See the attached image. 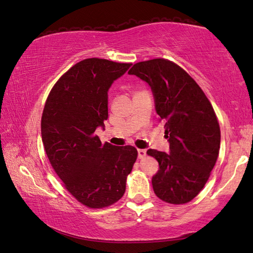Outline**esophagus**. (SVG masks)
I'll return each instance as SVG.
<instances>
[{
  "mask_svg": "<svg viewBox=\"0 0 253 253\" xmlns=\"http://www.w3.org/2000/svg\"><path fill=\"white\" fill-rule=\"evenodd\" d=\"M146 155V151L145 150H137V156H139V159H143V157H145Z\"/></svg>",
  "mask_w": 253,
  "mask_h": 253,
  "instance_id": "esophagus-1",
  "label": "esophagus"
}]
</instances>
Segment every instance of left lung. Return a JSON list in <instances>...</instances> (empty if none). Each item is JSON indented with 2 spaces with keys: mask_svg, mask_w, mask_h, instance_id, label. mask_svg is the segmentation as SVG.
Returning <instances> with one entry per match:
<instances>
[{
  "mask_svg": "<svg viewBox=\"0 0 253 253\" xmlns=\"http://www.w3.org/2000/svg\"><path fill=\"white\" fill-rule=\"evenodd\" d=\"M127 74L150 84L169 142V154L146 152L160 165L152 178L154 193L165 203H188L201 193L218 159L220 127L215 110L197 83L169 59L140 61Z\"/></svg>",
  "mask_w": 253,
  "mask_h": 253,
  "instance_id": "1",
  "label": "left lung"
}]
</instances>
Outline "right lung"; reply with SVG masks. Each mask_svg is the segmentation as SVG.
Returning <instances> with one entry per match:
<instances>
[{
    "mask_svg": "<svg viewBox=\"0 0 253 253\" xmlns=\"http://www.w3.org/2000/svg\"><path fill=\"white\" fill-rule=\"evenodd\" d=\"M131 64L87 58L57 80L42 110V140L65 188L88 208H104L126 192L137 159L134 146L102 144L96 134L108 119V90Z\"/></svg>",
    "mask_w": 253,
    "mask_h": 253,
    "instance_id": "right-lung-1",
    "label": "right lung"
}]
</instances>
